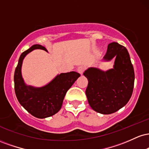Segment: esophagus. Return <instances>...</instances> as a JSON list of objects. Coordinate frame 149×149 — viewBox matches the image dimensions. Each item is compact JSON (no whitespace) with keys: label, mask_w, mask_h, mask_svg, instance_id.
Here are the masks:
<instances>
[{"label":"esophagus","mask_w":149,"mask_h":149,"mask_svg":"<svg viewBox=\"0 0 149 149\" xmlns=\"http://www.w3.org/2000/svg\"><path fill=\"white\" fill-rule=\"evenodd\" d=\"M84 71H85L84 66H79L78 68H77V71H78L80 74H83V73L84 72Z\"/></svg>","instance_id":"1"}]
</instances>
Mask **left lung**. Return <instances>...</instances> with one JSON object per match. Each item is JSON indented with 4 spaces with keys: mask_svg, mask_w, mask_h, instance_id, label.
I'll use <instances>...</instances> for the list:
<instances>
[{
    "mask_svg": "<svg viewBox=\"0 0 149 149\" xmlns=\"http://www.w3.org/2000/svg\"><path fill=\"white\" fill-rule=\"evenodd\" d=\"M113 57V69L103 71L91 67L83 73L88 80L85 91L88 103L102 114L113 113L126 105L134 88V71L127 49L118 42H111L104 60Z\"/></svg>",
    "mask_w": 149,
    "mask_h": 149,
    "instance_id": "obj_1",
    "label": "left lung"
}]
</instances>
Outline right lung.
I'll return each mask as SVG.
<instances>
[{"label":"right lung","mask_w":149,"mask_h":149,"mask_svg":"<svg viewBox=\"0 0 149 149\" xmlns=\"http://www.w3.org/2000/svg\"><path fill=\"white\" fill-rule=\"evenodd\" d=\"M36 49L47 52L45 47L36 44L22 53L15 71V91L19 102L27 111L38 118H45L60 110L66 92L80 75L75 71L62 73L41 88L26 85L22 76V62L26 55Z\"/></svg>","instance_id":"right-lung-1"}]
</instances>
